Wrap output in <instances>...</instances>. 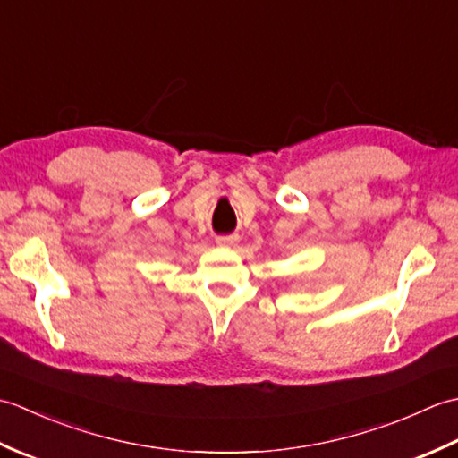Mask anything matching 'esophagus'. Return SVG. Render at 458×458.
Here are the masks:
<instances>
[{"label":"esophagus","instance_id":"obj_1","mask_svg":"<svg viewBox=\"0 0 458 458\" xmlns=\"http://www.w3.org/2000/svg\"><path fill=\"white\" fill-rule=\"evenodd\" d=\"M238 242V236H218L216 244L218 246H234Z\"/></svg>","mask_w":458,"mask_h":458}]
</instances>
